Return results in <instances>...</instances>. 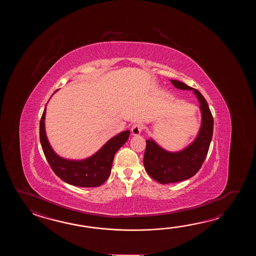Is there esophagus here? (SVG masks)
<instances>
[{
	"label": "esophagus",
	"mask_w": 256,
	"mask_h": 256,
	"mask_svg": "<svg viewBox=\"0 0 256 256\" xmlns=\"http://www.w3.org/2000/svg\"><path fill=\"white\" fill-rule=\"evenodd\" d=\"M142 130V126L140 122H136L134 124L132 128H130V132H132V136H138L141 134Z\"/></svg>",
	"instance_id": "1"
}]
</instances>
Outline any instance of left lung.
<instances>
[{
    "label": "left lung",
    "mask_w": 256,
    "mask_h": 256,
    "mask_svg": "<svg viewBox=\"0 0 256 256\" xmlns=\"http://www.w3.org/2000/svg\"><path fill=\"white\" fill-rule=\"evenodd\" d=\"M180 90H193L200 104L202 124L196 140L184 150L170 152L152 140H147L144 164L147 174L161 184L188 180L202 168L207 156L213 134V117L207 100L196 88L178 80H171Z\"/></svg>",
    "instance_id": "left-lung-1"
}]
</instances>
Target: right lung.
<instances>
[{
    "label": "right lung",
    "instance_id": "right-lung-1",
    "mask_svg": "<svg viewBox=\"0 0 256 256\" xmlns=\"http://www.w3.org/2000/svg\"><path fill=\"white\" fill-rule=\"evenodd\" d=\"M44 115L46 108L40 120V142L54 174L66 183L76 186L95 188L102 185L110 174L115 154L128 140L130 130L122 132L112 138L92 158L82 161H70L60 158L50 146L44 132Z\"/></svg>",
    "mask_w": 256,
    "mask_h": 256
}]
</instances>
